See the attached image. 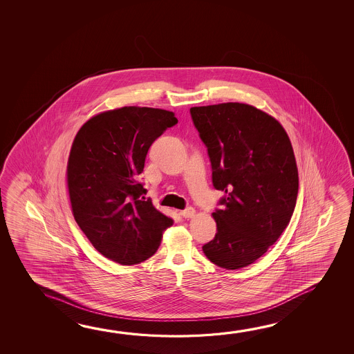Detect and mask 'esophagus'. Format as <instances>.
<instances>
[{"instance_id": "1", "label": "esophagus", "mask_w": 354, "mask_h": 354, "mask_svg": "<svg viewBox=\"0 0 354 354\" xmlns=\"http://www.w3.org/2000/svg\"><path fill=\"white\" fill-rule=\"evenodd\" d=\"M180 214L183 217H185V218H192V217L195 216V209H192V207H187V209L180 211Z\"/></svg>"}]
</instances>
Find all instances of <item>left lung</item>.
<instances>
[{"label":"left lung","mask_w":354,"mask_h":354,"mask_svg":"<svg viewBox=\"0 0 354 354\" xmlns=\"http://www.w3.org/2000/svg\"><path fill=\"white\" fill-rule=\"evenodd\" d=\"M207 148L212 184L225 192L214 216L217 233L205 255L225 269L254 263L275 243L295 209L299 174L283 126L250 104L190 109Z\"/></svg>","instance_id":"left-lung-1"}]
</instances>
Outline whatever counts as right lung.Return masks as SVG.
<instances>
[{
  "instance_id": "right-lung-1",
  "label": "right lung",
  "mask_w": 354,
  "mask_h": 354,
  "mask_svg": "<svg viewBox=\"0 0 354 354\" xmlns=\"http://www.w3.org/2000/svg\"><path fill=\"white\" fill-rule=\"evenodd\" d=\"M176 123L170 111L129 106L93 117L76 134L68 162L73 214L111 261L123 266L147 261L173 225L145 200L140 174L153 142Z\"/></svg>"
}]
</instances>
